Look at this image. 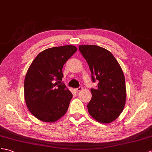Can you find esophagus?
<instances>
[{
    "mask_svg": "<svg viewBox=\"0 0 152 152\" xmlns=\"http://www.w3.org/2000/svg\"><path fill=\"white\" fill-rule=\"evenodd\" d=\"M83 90V88L81 87V86H80V87H79L78 88H75V91H77V92H78V91H81Z\"/></svg>",
    "mask_w": 152,
    "mask_h": 152,
    "instance_id": "1",
    "label": "esophagus"
}]
</instances>
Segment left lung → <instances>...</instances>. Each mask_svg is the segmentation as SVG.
<instances>
[{"label":"left lung","instance_id":"8db88e82","mask_svg":"<svg viewBox=\"0 0 152 152\" xmlns=\"http://www.w3.org/2000/svg\"><path fill=\"white\" fill-rule=\"evenodd\" d=\"M79 49L89 65L92 80H99L97 89H91L88 112L99 123H112L123 111L126 99L123 69L112 53L104 48L79 45Z\"/></svg>","mask_w":152,"mask_h":152}]
</instances>
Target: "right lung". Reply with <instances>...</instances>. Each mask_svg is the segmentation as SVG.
<instances>
[{"instance_id": "add662e5", "label": "right lung", "mask_w": 152, "mask_h": 152, "mask_svg": "<svg viewBox=\"0 0 152 152\" xmlns=\"http://www.w3.org/2000/svg\"><path fill=\"white\" fill-rule=\"evenodd\" d=\"M77 48L66 45L48 48L31 62L24 79V99L37 119L54 123L66 114L72 94L62 82V67Z\"/></svg>"}]
</instances>
